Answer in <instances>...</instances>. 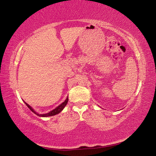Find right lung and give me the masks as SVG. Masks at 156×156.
Listing matches in <instances>:
<instances>
[{
    "label": "right lung",
    "instance_id": "1",
    "mask_svg": "<svg viewBox=\"0 0 156 156\" xmlns=\"http://www.w3.org/2000/svg\"><path fill=\"white\" fill-rule=\"evenodd\" d=\"M69 101V98L68 97H67L66 99L65 100V101H63V103H61V104H60L58 106H57V107H55V108L54 109H53L52 111H51V112H49V113H43V114H40V113H38L37 112H36L35 111H34L33 107H31V106H30L29 104H27V103L26 102H25V103L26 104V105L29 107V108L30 109V110L31 111V112H33L34 114H36L37 115L39 116V117H50V116H53V115H57V114L61 112H62L63 111V109L65 108V107L66 106V105L67 104V102Z\"/></svg>",
    "mask_w": 156,
    "mask_h": 156
}]
</instances>
